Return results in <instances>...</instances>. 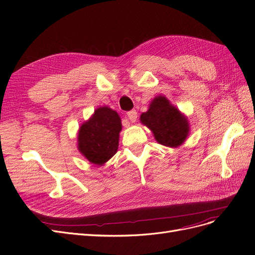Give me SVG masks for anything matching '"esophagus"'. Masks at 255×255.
I'll return each instance as SVG.
<instances>
[{
	"label": "esophagus",
	"mask_w": 255,
	"mask_h": 255,
	"mask_svg": "<svg viewBox=\"0 0 255 255\" xmlns=\"http://www.w3.org/2000/svg\"><path fill=\"white\" fill-rule=\"evenodd\" d=\"M128 117L130 122H135L137 120V112L135 110L128 112Z\"/></svg>",
	"instance_id": "34e87169"
}]
</instances>
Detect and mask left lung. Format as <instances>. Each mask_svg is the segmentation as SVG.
Wrapping results in <instances>:
<instances>
[{"instance_id": "left-lung-1", "label": "left lung", "mask_w": 255, "mask_h": 255, "mask_svg": "<svg viewBox=\"0 0 255 255\" xmlns=\"http://www.w3.org/2000/svg\"><path fill=\"white\" fill-rule=\"evenodd\" d=\"M141 125L151 129L155 140L169 148H177L184 143L190 132L186 116L165 96L154 98L149 110L140 115Z\"/></svg>"}]
</instances>
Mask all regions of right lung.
I'll list each match as a JSON object with an SVG mask.
<instances>
[{
    "instance_id": "right-lung-1",
    "label": "right lung",
    "mask_w": 255,
    "mask_h": 255,
    "mask_svg": "<svg viewBox=\"0 0 255 255\" xmlns=\"http://www.w3.org/2000/svg\"><path fill=\"white\" fill-rule=\"evenodd\" d=\"M122 129L118 113L100 106L79 128L78 149L91 164L102 166L118 151Z\"/></svg>"
}]
</instances>
